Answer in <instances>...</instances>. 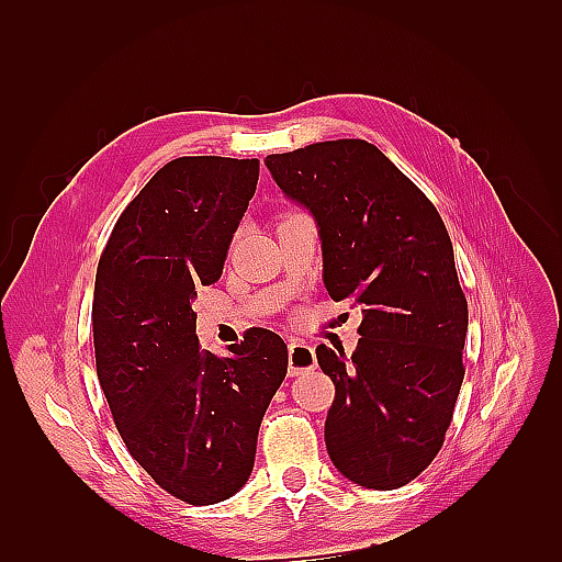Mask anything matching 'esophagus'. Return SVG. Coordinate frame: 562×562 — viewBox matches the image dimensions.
Returning <instances> with one entry per match:
<instances>
[{"instance_id": "34e87169", "label": "esophagus", "mask_w": 562, "mask_h": 562, "mask_svg": "<svg viewBox=\"0 0 562 562\" xmlns=\"http://www.w3.org/2000/svg\"><path fill=\"white\" fill-rule=\"evenodd\" d=\"M316 368V353L314 347L307 342H297V339H291L288 342V375H304Z\"/></svg>"}]
</instances>
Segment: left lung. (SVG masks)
<instances>
[{"instance_id":"obj_1","label":"left lung","mask_w":562,"mask_h":562,"mask_svg":"<svg viewBox=\"0 0 562 562\" xmlns=\"http://www.w3.org/2000/svg\"><path fill=\"white\" fill-rule=\"evenodd\" d=\"M279 190L314 217L323 285L361 307V342L316 347L335 384L326 448L347 481L396 490L443 446L469 328L448 229L434 203L366 140L269 155Z\"/></svg>"}]
</instances>
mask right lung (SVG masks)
Returning <instances> with one entry per match:
<instances>
[{"mask_svg": "<svg viewBox=\"0 0 562 562\" xmlns=\"http://www.w3.org/2000/svg\"><path fill=\"white\" fill-rule=\"evenodd\" d=\"M258 159L180 157L151 176L100 255L95 370L131 457L173 497L239 492L260 422L288 370L283 339L252 328L227 359L201 349L192 300L223 274L255 194Z\"/></svg>", "mask_w": 562, "mask_h": 562, "instance_id": "right-lung-1", "label": "right lung"}]
</instances>
